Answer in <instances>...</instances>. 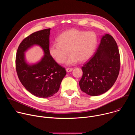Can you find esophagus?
Here are the masks:
<instances>
[{"label": "esophagus", "mask_w": 135, "mask_h": 135, "mask_svg": "<svg viewBox=\"0 0 135 135\" xmlns=\"http://www.w3.org/2000/svg\"><path fill=\"white\" fill-rule=\"evenodd\" d=\"M73 70V68H67V69H66V71L68 72V73H69V72Z\"/></svg>", "instance_id": "1"}]
</instances>
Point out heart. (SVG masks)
Wrapping results in <instances>:
<instances>
[{
    "label": "heart",
    "mask_w": 135,
    "mask_h": 135,
    "mask_svg": "<svg viewBox=\"0 0 135 135\" xmlns=\"http://www.w3.org/2000/svg\"><path fill=\"white\" fill-rule=\"evenodd\" d=\"M97 41V36L93 31L71 29L57 37V43L52 44L49 51L51 56L59 64L65 61L69 53L71 55L66 63L68 66L73 65L79 61L84 62L89 60L94 52Z\"/></svg>",
    "instance_id": "b5f03b06"
}]
</instances>
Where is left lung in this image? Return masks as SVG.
Here are the masks:
<instances>
[{
  "label": "left lung",
  "mask_w": 135,
  "mask_h": 135,
  "mask_svg": "<svg viewBox=\"0 0 135 135\" xmlns=\"http://www.w3.org/2000/svg\"><path fill=\"white\" fill-rule=\"evenodd\" d=\"M120 68V57L113 37L104 35L91 58L82 67L79 82L81 90L88 95L97 96L109 90L116 81Z\"/></svg>",
  "instance_id": "1"
}]
</instances>
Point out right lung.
<instances>
[{
    "mask_svg": "<svg viewBox=\"0 0 135 135\" xmlns=\"http://www.w3.org/2000/svg\"><path fill=\"white\" fill-rule=\"evenodd\" d=\"M51 29L32 33L22 41L16 55V70L24 87L39 98L50 97L58 91L66 75L65 69L57 64L49 53ZM34 45L40 46L45 54L40 61L29 64L25 60V52Z\"/></svg>",
    "mask_w": 135,
    "mask_h": 135,
    "instance_id": "add662e5",
    "label": "right lung"
}]
</instances>
